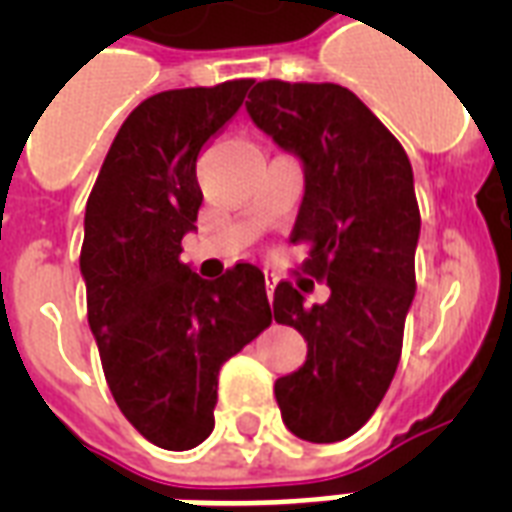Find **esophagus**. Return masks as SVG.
Returning a JSON list of instances; mask_svg holds the SVG:
<instances>
[{"label":"esophagus","mask_w":512,"mask_h":512,"mask_svg":"<svg viewBox=\"0 0 512 512\" xmlns=\"http://www.w3.org/2000/svg\"><path fill=\"white\" fill-rule=\"evenodd\" d=\"M273 287H276V273L265 271V289H268V297L273 295Z\"/></svg>","instance_id":"obj_1"}]
</instances>
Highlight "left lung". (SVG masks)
<instances>
[{"label": "left lung", "mask_w": 512, "mask_h": 512, "mask_svg": "<svg viewBox=\"0 0 512 512\" xmlns=\"http://www.w3.org/2000/svg\"><path fill=\"white\" fill-rule=\"evenodd\" d=\"M252 122L303 159L305 196L292 244L308 247L303 273L327 281L324 305L281 281L273 319L308 342L297 372L276 380L281 417L297 438L335 444L380 406L396 374L414 300L420 207L412 164L393 132L340 84L257 82Z\"/></svg>", "instance_id": "left-lung-1"}]
</instances>
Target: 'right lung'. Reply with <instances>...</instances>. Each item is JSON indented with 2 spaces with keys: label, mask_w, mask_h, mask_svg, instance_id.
<instances>
[{
  "label": "right lung",
  "mask_w": 512,
  "mask_h": 512,
  "mask_svg": "<svg viewBox=\"0 0 512 512\" xmlns=\"http://www.w3.org/2000/svg\"><path fill=\"white\" fill-rule=\"evenodd\" d=\"M255 79L151 95L114 138L84 212L87 321L116 406L151 444L185 452L215 428L217 374L271 324L263 271L204 281L180 263L196 228V159Z\"/></svg>",
  "instance_id": "obj_1"
}]
</instances>
